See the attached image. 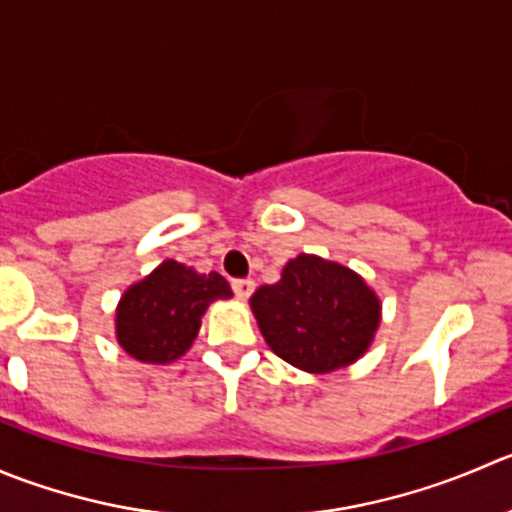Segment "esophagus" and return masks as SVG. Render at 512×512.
<instances>
[{"label": "esophagus", "instance_id": "esophagus-1", "mask_svg": "<svg viewBox=\"0 0 512 512\" xmlns=\"http://www.w3.org/2000/svg\"><path fill=\"white\" fill-rule=\"evenodd\" d=\"M231 288H234V293L239 301H249L251 293L256 291V283L251 281V278H236V281L231 283Z\"/></svg>", "mask_w": 512, "mask_h": 512}]
</instances>
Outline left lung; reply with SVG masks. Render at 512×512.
I'll list each match as a JSON object with an SVG mask.
<instances>
[{"instance_id":"obj_1","label":"left lung","mask_w":512,"mask_h":512,"mask_svg":"<svg viewBox=\"0 0 512 512\" xmlns=\"http://www.w3.org/2000/svg\"><path fill=\"white\" fill-rule=\"evenodd\" d=\"M251 311L268 348L306 373L356 363L381 323V301L356 271L311 254L291 258L281 281L258 288Z\"/></svg>"}]
</instances>
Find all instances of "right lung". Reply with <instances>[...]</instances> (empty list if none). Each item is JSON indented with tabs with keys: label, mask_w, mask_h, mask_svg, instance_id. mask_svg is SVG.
Instances as JSON below:
<instances>
[{
	"label": "right lung",
	"mask_w": 512,
	"mask_h": 512,
	"mask_svg": "<svg viewBox=\"0 0 512 512\" xmlns=\"http://www.w3.org/2000/svg\"><path fill=\"white\" fill-rule=\"evenodd\" d=\"M231 298L221 273H199L179 261H164L129 286L116 306V341L141 363H171L199 336L209 303Z\"/></svg>",
	"instance_id": "obj_1"
}]
</instances>
